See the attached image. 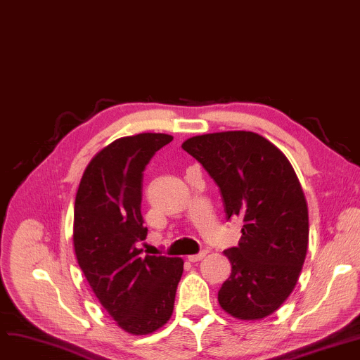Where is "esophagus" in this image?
<instances>
[{
    "label": "esophagus",
    "mask_w": 360,
    "mask_h": 360,
    "mask_svg": "<svg viewBox=\"0 0 360 360\" xmlns=\"http://www.w3.org/2000/svg\"><path fill=\"white\" fill-rule=\"evenodd\" d=\"M207 254H209V251L207 250H202V251H200L198 254H195V255H188V261H191V262H197V261H200V259H202Z\"/></svg>",
    "instance_id": "obj_1"
}]
</instances>
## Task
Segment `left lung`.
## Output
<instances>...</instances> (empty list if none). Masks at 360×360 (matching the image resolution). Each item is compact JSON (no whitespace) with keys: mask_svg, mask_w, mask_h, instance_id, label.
Returning <instances> with one entry per match:
<instances>
[{"mask_svg":"<svg viewBox=\"0 0 360 360\" xmlns=\"http://www.w3.org/2000/svg\"><path fill=\"white\" fill-rule=\"evenodd\" d=\"M182 148L219 186L226 219L242 220L238 247L224 251L232 274L220 307L239 319L273 314L295 289L308 250V207L292 165L251 131L197 136Z\"/></svg>","mask_w":360,"mask_h":360,"instance_id":"1","label":"left lung"}]
</instances>
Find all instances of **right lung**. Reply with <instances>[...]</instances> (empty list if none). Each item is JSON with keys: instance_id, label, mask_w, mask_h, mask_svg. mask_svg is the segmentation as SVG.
Wrapping results in <instances>:
<instances>
[{"instance_id": "right-lung-1", "label": "right lung", "mask_w": 360, "mask_h": 360, "mask_svg": "<svg viewBox=\"0 0 360 360\" xmlns=\"http://www.w3.org/2000/svg\"><path fill=\"white\" fill-rule=\"evenodd\" d=\"M172 136L144 132L101 150L86 167L74 204V250L91 290L129 334L144 335L174 312L182 258L146 255L144 169Z\"/></svg>"}]
</instances>
